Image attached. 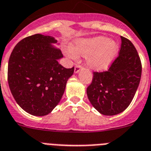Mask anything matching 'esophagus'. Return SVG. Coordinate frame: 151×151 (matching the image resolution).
I'll use <instances>...</instances> for the list:
<instances>
[{"label": "esophagus", "instance_id": "1", "mask_svg": "<svg viewBox=\"0 0 151 151\" xmlns=\"http://www.w3.org/2000/svg\"><path fill=\"white\" fill-rule=\"evenodd\" d=\"M82 67L81 65H76L75 68H74V73H78L80 71V70L81 69Z\"/></svg>", "mask_w": 151, "mask_h": 151}]
</instances>
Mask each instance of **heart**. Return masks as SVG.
I'll list each match as a JSON object with an SVG mask.
<instances>
[{
    "mask_svg": "<svg viewBox=\"0 0 151 151\" xmlns=\"http://www.w3.org/2000/svg\"><path fill=\"white\" fill-rule=\"evenodd\" d=\"M119 50V44L106 37L79 39L72 44L71 49L65 50L71 59L78 56L86 57V64L91 69L102 71L110 67Z\"/></svg>",
    "mask_w": 151,
    "mask_h": 151,
    "instance_id": "heart-1",
    "label": "heart"
}]
</instances>
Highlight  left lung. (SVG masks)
<instances>
[{"label":"left lung","mask_w":151,"mask_h":151,"mask_svg":"<svg viewBox=\"0 0 151 151\" xmlns=\"http://www.w3.org/2000/svg\"><path fill=\"white\" fill-rule=\"evenodd\" d=\"M118 57L107 71L93 72L87 97L101 114L113 116L126 110L131 103L141 78V62L136 48L128 39L121 37Z\"/></svg>","instance_id":"left-lung-1"}]
</instances>
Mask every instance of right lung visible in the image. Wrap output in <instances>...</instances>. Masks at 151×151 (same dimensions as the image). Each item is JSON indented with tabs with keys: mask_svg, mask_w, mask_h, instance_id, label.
<instances>
[{
	"mask_svg": "<svg viewBox=\"0 0 151 151\" xmlns=\"http://www.w3.org/2000/svg\"><path fill=\"white\" fill-rule=\"evenodd\" d=\"M54 37L40 34L21 40L14 48L8 62L7 81L17 104L34 116H45L60 102L67 81L74 68L58 63L63 58L53 45Z\"/></svg>",
	"mask_w": 151,
	"mask_h": 151,
	"instance_id": "add662e5",
	"label": "right lung"
}]
</instances>
